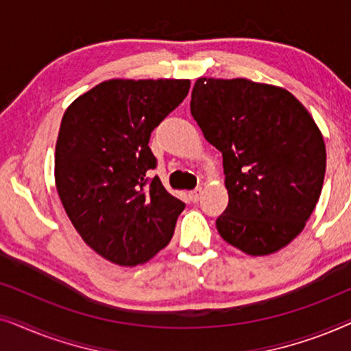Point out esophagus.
Returning <instances> with one entry per match:
<instances>
[{"instance_id": "1", "label": "esophagus", "mask_w": 351, "mask_h": 351, "mask_svg": "<svg viewBox=\"0 0 351 351\" xmlns=\"http://www.w3.org/2000/svg\"><path fill=\"white\" fill-rule=\"evenodd\" d=\"M201 195H203V190L196 189V190H193V191H190L189 198H190L191 203H198L199 198H201Z\"/></svg>"}]
</instances>
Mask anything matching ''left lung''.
I'll return each mask as SVG.
<instances>
[{"mask_svg": "<svg viewBox=\"0 0 351 351\" xmlns=\"http://www.w3.org/2000/svg\"><path fill=\"white\" fill-rule=\"evenodd\" d=\"M190 110L223 156L220 237L254 257L286 247L323 189L326 145L313 117L289 90L246 78H198Z\"/></svg>", "mask_w": 351, "mask_h": 351, "instance_id": "obj_1", "label": "left lung"}]
</instances>
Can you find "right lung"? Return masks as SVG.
Returning a JSON list of instances; mask_svg holds the SVG:
<instances>
[{
	"label": "right lung",
	"mask_w": 351,
	"mask_h": 351,
	"mask_svg": "<svg viewBox=\"0 0 351 351\" xmlns=\"http://www.w3.org/2000/svg\"><path fill=\"white\" fill-rule=\"evenodd\" d=\"M190 80H108L65 110L54 177L66 215L88 246L112 263L137 267L174 234L185 204L148 179L152 131L186 97Z\"/></svg>",
	"instance_id": "1"
}]
</instances>
